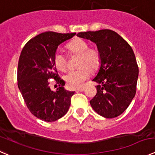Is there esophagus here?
I'll return each instance as SVG.
<instances>
[{"instance_id": "obj_1", "label": "esophagus", "mask_w": 155, "mask_h": 155, "mask_svg": "<svg viewBox=\"0 0 155 155\" xmlns=\"http://www.w3.org/2000/svg\"><path fill=\"white\" fill-rule=\"evenodd\" d=\"M84 87H79V88H78L77 90H76V92H81V91H84Z\"/></svg>"}]
</instances>
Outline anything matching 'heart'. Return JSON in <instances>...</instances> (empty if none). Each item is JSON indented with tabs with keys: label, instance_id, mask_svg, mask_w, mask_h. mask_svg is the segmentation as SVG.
Returning a JSON list of instances; mask_svg holds the SVG:
<instances>
[{
	"label": "heart",
	"instance_id": "heart-1",
	"mask_svg": "<svg viewBox=\"0 0 155 155\" xmlns=\"http://www.w3.org/2000/svg\"><path fill=\"white\" fill-rule=\"evenodd\" d=\"M70 54L79 56L78 69L70 71L64 76V80L70 88H78L90 75V71H94L99 68L101 56L99 50L90 47L87 41L76 38L67 45ZM54 65L58 70L65 71L68 68V57L60 50H56L53 56Z\"/></svg>",
	"mask_w": 155,
	"mask_h": 155
}]
</instances>
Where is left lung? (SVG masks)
<instances>
[{"label":"left lung","instance_id":"8db88e82","mask_svg":"<svg viewBox=\"0 0 155 155\" xmlns=\"http://www.w3.org/2000/svg\"><path fill=\"white\" fill-rule=\"evenodd\" d=\"M78 37L93 41L101 56V66L93 81L96 96L90 101L96 113L105 118L121 114L136 95L139 67L130 45L114 31L80 32Z\"/></svg>","mask_w":155,"mask_h":155}]
</instances>
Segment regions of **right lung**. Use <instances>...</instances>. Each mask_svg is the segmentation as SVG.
I'll return each instance as SVG.
<instances>
[{"label":"right lung","instance_id":"obj_1","mask_svg":"<svg viewBox=\"0 0 155 155\" xmlns=\"http://www.w3.org/2000/svg\"><path fill=\"white\" fill-rule=\"evenodd\" d=\"M76 33L46 31L31 39L24 46L17 68L18 87L32 114L41 120L53 122L63 117L71 105L74 92L64 88L65 82L59 77L53 62L58 46ZM50 79L59 87L50 90Z\"/></svg>","mask_w":155,"mask_h":155}]
</instances>
